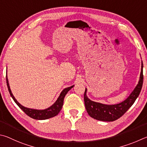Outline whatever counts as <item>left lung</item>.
Segmentation results:
<instances>
[{
    "instance_id": "obj_1",
    "label": "left lung",
    "mask_w": 147,
    "mask_h": 147,
    "mask_svg": "<svg viewBox=\"0 0 147 147\" xmlns=\"http://www.w3.org/2000/svg\"><path fill=\"white\" fill-rule=\"evenodd\" d=\"M143 62L141 63V71L140 81L133 92L124 101L116 105H105L91 101L86 96V88L84 94V105L88 115L95 119L102 121H114L121 117L134 103L140 94L143 86Z\"/></svg>"
}]
</instances>
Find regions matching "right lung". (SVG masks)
I'll use <instances>...</instances> for the list:
<instances>
[{
	"label": "right lung",
	"instance_id": "obj_1",
	"mask_svg": "<svg viewBox=\"0 0 147 147\" xmlns=\"http://www.w3.org/2000/svg\"><path fill=\"white\" fill-rule=\"evenodd\" d=\"M6 83L7 88H8L9 92L10 94V96H11L13 99L14 100L18 106L21 109L22 111H24L26 114L28 115V116L33 118V119H37V120H44V119H47L49 118L53 117L55 115H57L59 112L61 111V110L63 107V102H64V98L65 97L66 94L68 93V92L74 87V85L68 87V88H64L60 94V96L58 97V99H57V101L55 102L53 105H51L50 107L48 108V109L45 110H36V109H28V108H26L23 107L22 105H20L19 102H18L16 99L15 98L13 95L12 94L11 90H10V87L8 83V79H7V76H6Z\"/></svg>",
	"mask_w": 147,
	"mask_h": 147
}]
</instances>
